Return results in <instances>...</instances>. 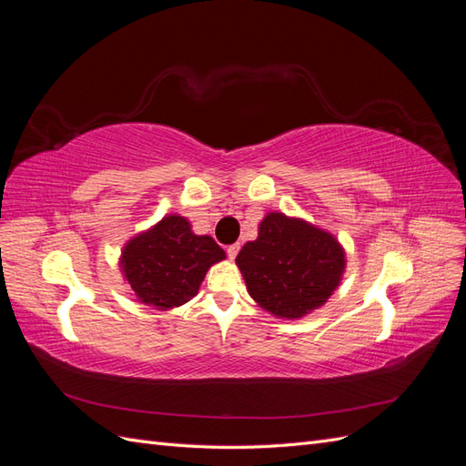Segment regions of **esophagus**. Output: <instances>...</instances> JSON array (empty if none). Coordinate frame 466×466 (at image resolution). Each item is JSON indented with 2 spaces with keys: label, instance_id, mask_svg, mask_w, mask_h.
<instances>
[{
  "label": "esophagus",
  "instance_id": "obj_1",
  "mask_svg": "<svg viewBox=\"0 0 466 466\" xmlns=\"http://www.w3.org/2000/svg\"><path fill=\"white\" fill-rule=\"evenodd\" d=\"M238 248H241V247H238V243H235V245H229V247H228V257H229L231 260H235V257H237Z\"/></svg>",
  "mask_w": 466,
  "mask_h": 466
}]
</instances>
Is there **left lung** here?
<instances>
[{"mask_svg":"<svg viewBox=\"0 0 466 466\" xmlns=\"http://www.w3.org/2000/svg\"><path fill=\"white\" fill-rule=\"evenodd\" d=\"M250 298L278 319H301L322 307L346 270L338 238L301 218L270 211L258 237L235 258Z\"/></svg>","mask_w":466,"mask_h":466,"instance_id":"obj_1","label":"left lung"}]
</instances>
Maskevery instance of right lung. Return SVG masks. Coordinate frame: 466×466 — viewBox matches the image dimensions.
I'll return each instance as SVG.
<instances>
[{
    "label": "right lung",
    "mask_w": 466,
    "mask_h": 466,
    "mask_svg": "<svg viewBox=\"0 0 466 466\" xmlns=\"http://www.w3.org/2000/svg\"><path fill=\"white\" fill-rule=\"evenodd\" d=\"M223 258L214 238L196 235L187 218L171 214L124 245L120 270L139 303L168 311L190 301Z\"/></svg>",
    "instance_id": "add662e5"
}]
</instances>
